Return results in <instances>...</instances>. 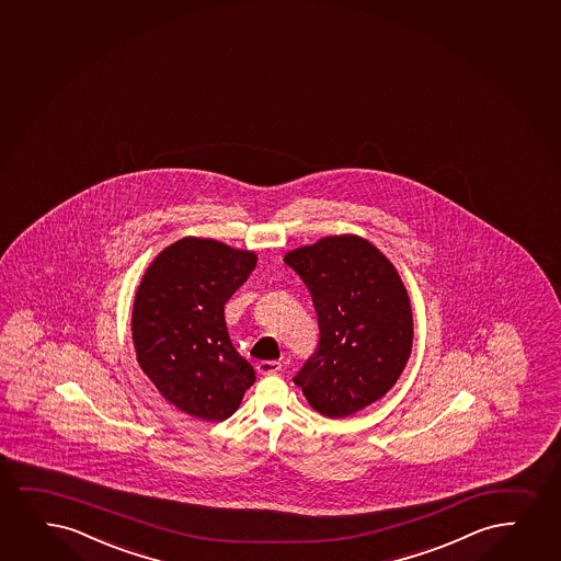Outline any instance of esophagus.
<instances>
[{
    "label": "esophagus",
    "instance_id": "1",
    "mask_svg": "<svg viewBox=\"0 0 561 561\" xmlns=\"http://www.w3.org/2000/svg\"><path fill=\"white\" fill-rule=\"evenodd\" d=\"M256 370H259V374H263V376H271V374H277L282 370V363L279 360H261L256 365Z\"/></svg>",
    "mask_w": 561,
    "mask_h": 561
}]
</instances>
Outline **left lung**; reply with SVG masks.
<instances>
[{
    "label": "left lung",
    "mask_w": 561,
    "mask_h": 561,
    "mask_svg": "<svg viewBox=\"0 0 561 561\" xmlns=\"http://www.w3.org/2000/svg\"><path fill=\"white\" fill-rule=\"evenodd\" d=\"M285 264L310 289L319 342L293 381L311 409L346 417L393 388L412 350V310L401 277L359 236H329Z\"/></svg>",
    "instance_id": "left-lung-1"
}]
</instances>
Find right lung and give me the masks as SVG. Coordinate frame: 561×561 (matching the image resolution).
<instances>
[{"label": "right lung", "instance_id": "1", "mask_svg": "<svg viewBox=\"0 0 561 561\" xmlns=\"http://www.w3.org/2000/svg\"><path fill=\"white\" fill-rule=\"evenodd\" d=\"M255 266L251 251L183 238L152 261L139 284L131 311L139 367L185 414L227 420L255 381L225 321V305Z\"/></svg>", "mask_w": 561, "mask_h": 561}]
</instances>
